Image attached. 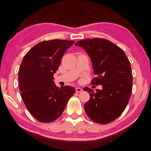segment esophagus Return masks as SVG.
<instances>
[{
	"instance_id": "1",
	"label": "esophagus",
	"mask_w": 151,
	"mask_h": 151,
	"mask_svg": "<svg viewBox=\"0 0 151 151\" xmlns=\"http://www.w3.org/2000/svg\"><path fill=\"white\" fill-rule=\"evenodd\" d=\"M76 91L77 93H79V92H81V91H82V89L81 88H76Z\"/></svg>"
}]
</instances>
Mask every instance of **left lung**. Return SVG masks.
<instances>
[{
	"mask_svg": "<svg viewBox=\"0 0 151 151\" xmlns=\"http://www.w3.org/2000/svg\"><path fill=\"white\" fill-rule=\"evenodd\" d=\"M84 48L93 64L91 84L102 85L101 90L86 87L90 98L84 110L93 122L106 124L119 118L124 111L132 92L130 62L123 50L103 38H88L75 43Z\"/></svg>",
	"mask_w": 151,
	"mask_h": 151,
	"instance_id": "left-lung-1",
	"label": "left lung"
}]
</instances>
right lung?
Instances as JSON below:
<instances>
[{
    "label": "right lung",
    "instance_id": "add662e5",
    "mask_svg": "<svg viewBox=\"0 0 151 151\" xmlns=\"http://www.w3.org/2000/svg\"><path fill=\"white\" fill-rule=\"evenodd\" d=\"M73 40H45L34 46L25 55L18 71L21 96L29 113L43 123L54 122L65 109L75 92L72 86H55L54 74Z\"/></svg>",
    "mask_w": 151,
    "mask_h": 151
}]
</instances>
